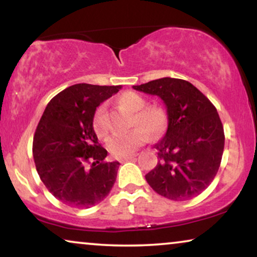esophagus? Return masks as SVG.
Listing matches in <instances>:
<instances>
[{"label": "esophagus", "instance_id": "1", "mask_svg": "<svg viewBox=\"0 0 257 257\" xmlns=\"http://www.w3.org/2000/svg\"><path fill=\"white\" fill-rule=\"evenodd\" d=\"M136 157H137V156H130V157H126V158H121V159H120V163H126V161L135 159Z\"/></svg>", "mask_w": 257, "mask_h": 257}]
</instances>
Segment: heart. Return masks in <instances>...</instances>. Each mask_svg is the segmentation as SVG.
I'll use <instances>...</instances> for the list:
<instances>
[{
  "instance_id": "obj_1",
  "label": "heart",
  "mask_w": 257,
  "mask_h": 257,
  "mask_svg": "<svg viewBox=\"0 0 257 257\" xmlns=\"http://www.w3.org/2000/svg\"><path fill=\"white\" fill-rule=\"evenodd\" d=\"M118 104L133 114V127L125 135H115L108 139L107 149L115 158L133 156L136 151L147 142L149 133L152 137L163 135L167 126V115L159 106H145L146 101L140 94L126 91L118 98ZM93 131L99 138L107 136L106 108L100 105L93 114Z\"/></svg>"
}]
</instances>
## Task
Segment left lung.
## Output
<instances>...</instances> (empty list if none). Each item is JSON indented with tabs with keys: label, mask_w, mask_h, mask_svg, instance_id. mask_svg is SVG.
<instances>
[{
	"label": "left lung",
	"mask_w": 257,
	"mask_h": 257,
	"mask_svg": "<svg viewBox=\"0 0 257 257\" xmlns=\"http://www.w3.org/2000/svg\"><path fill=\"white\" fill-rule=\"evenodd\" d=\"M133 89L161 98L167 108V131L154 145L159 163L145 175L158 194L174 201L205 191L219 171L224 147L223 126L216 108L187 80H151Z\"/></svg>",
	"instance_id": "8db88e82"
}]
</instances>
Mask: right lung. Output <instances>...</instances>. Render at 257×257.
I'll use <instances>...</instances> for the list:
<instances>
[{
    "label": "right lung",
    "instance_id": "add662e5",
    "mask_svg": "<svg viewBox=\"0 0 257 257\" xmlns=\"http://www.w3.org/2000/svg\"><path fill=\"white\" fill-rule=\"evenodd\" d=\"M120 85L75 84L52 98L34 136L37 173L48 191L70 207L90 208L113 187L118 161L107 163V151L92 127L97 107ZM90 166H88V164Z\"/></svg>",
    "mask_w": 257,
    "mask_h": 257
}]
</instances>
